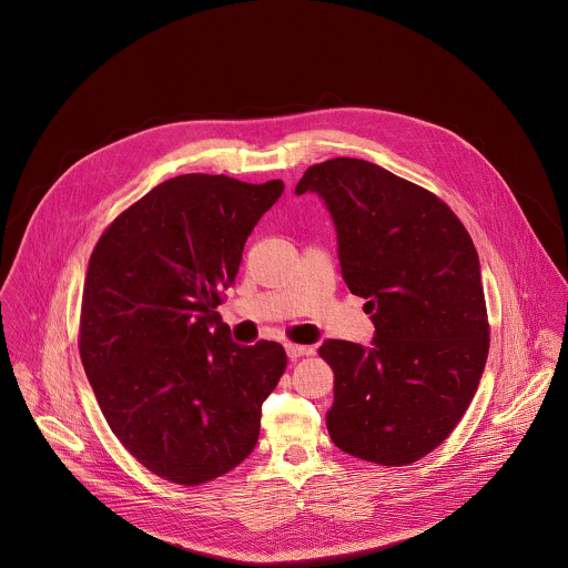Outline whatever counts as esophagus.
<instances>
[{"label":"esophagus","instance_id":"34e87169","mask_svg":"<svg viewBox=\"0 0 568 568\" xmlns=\"http://www.w3.org/2000/svg\"><path fill=\"white\" fill-rule=\"evenodd\" d=\"M284 347H286V354H288L291 361H297V358H302V356H306V354L313 352L311 347H306V345H295V343H286Z\"/></svg>","mask_w":568,"mask_h":568}]
</instances>
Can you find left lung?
Here are the masks:
<instances>
[{
	"label": "left lung",
	"instance_id": "8db88e82",
	"mask_svg": "<svg viewBox=\"0 0 568 568\" xmlns=\"http://www.w3.org/2000/svg\"><path fill=\"white\" fill-rule=\"evenodd\" d=\"M327 207L349 293L367 300L369 347L327 338L332 442L381 466L437 448L475 398L489 349L479 255L453 210L376 163L311 165L295 194Z\"/></svg>",
	"mask_w": 568,
	"mask_h": 568
}]
</instances>
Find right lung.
Here are the masks:
<instances>
[{"instance_id":"obj_1","label":"right lung","mask_w":568,"mask_h":568,"mask_svg":"<svg viewBox=\"0 0 568 568\" xmlns=\"http://www.w3.org/2000/svg\"><path fill=\"white\" fill-rule=\"evenodd\" d=\"M280 179H168L95 244L81 311V358L104 419L151 473L207 484L244 462L262 403L286 369L280 343L239 345L214 311Z\"/></svg>"}]
</instances>
